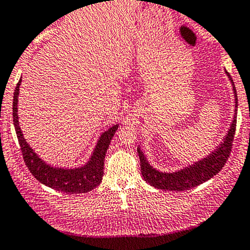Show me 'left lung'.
Wrapping results in <instances>:
<instances>
[{
	"mask_svg": "<svg viewBox=\"0 0 250 250\" xmlns=\"http://www.w3.org/2000/svg\"><path fill=\"white\" fill-rule=\"evenodd\" d=\"M225 74L228 75V77L232 83V90L233 94H235V114H233V120L224 141L222 142V144H219V146H217V149H214V151H212L205 158L198 161L194 165L185 167L181 170L174 171V173H162V171H158L157 169L152 168L146 161V157L144 156L141 147H138L137 151H138L139 161H141L142 175L151 186L160 189L175 190V192L187 190L193 188V187L199 186L203 182L213 178L224 167L228 158L230 156V152H231L233 136H235L236 130V115H237L236 88L233 85L232 79L230 77L229 72L225 71Z\"/></svg>",
	"mask_w": 250,
	"mask_h": 250,
	"instance_id": "left-lung-1",
	"label": "left lung"
}]
</instances>
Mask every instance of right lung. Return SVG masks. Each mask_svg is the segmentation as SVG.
<instances>
[{"mask_svg": "<svg viewBox=\"0 0 250 250\" xmlns=\"http://www.w3.org/2000/svg\"><path fill=\"white\" fill-rule=\"evenodd\" d=\"M21 84V79L18 82L14 90V99H13V122H14L15 132H17L19 144H20L21 152L28 170L39 182L45 186L58 190V192L70 193V194H80L87 193L98 187L100 185L104 176V161L106 156L107 149L113 138L115 131L118 130V125H113L108 130L104 131L99 138L94 149L93 155L89 161L82 167L77 168H57L46 165L36 152L33 151L27 142L23 138L21 128L19 126L18 117V96L19 88Z\"/></svg>", "mask_w": 250, "mask_h": 250, "instance_id": "right-lung-1", "label": "right lung"}]
</instances>
